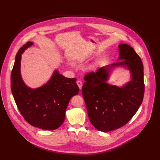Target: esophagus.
Masks as SVG:
<instances>
[{
	"instance_id": "obj_1",
	"label": "esophagus",
	"mask_w": 160,
	"mask_h": 160,
	"mask_svg": "<svg viewBox=\"0 0 160 160\" xmlns=\"http://www.w3.org/2000/svg\"><path fill=\"white\" fill-rule=\"evenodd\" d=\"M77 85H78V87H79V88L80 89H81V88H82V82L81 81L78 80V81H77Z\"/></svg>"
}]
</instances>
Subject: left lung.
<instances>
[{
  "label": "left lung",
  "instance_id": "obj_1",
  "mask_svg": "<svg viewBox=\"0 0 160 160\" xmlns=\"http://www.w3.org/2000/svg\"><path fill=\"white\" fill-rule=\"evenodd\" d=\"M118 49V59L123 61L86 74L82 87L90 122L104 132L126 124L139 109L144 96L143 65L140 57L128 44L119 45ZM120 65L131 70L132 80L122 88L109 85L106 81L110 70Z\"/></svg>",
  "mask_w": 160,
  "mask_h": 160
}]
</instances>
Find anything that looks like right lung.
<instances>
[{"instance_id":"1","label":"right lung","mask_w":160,"mask_h":160,"mask_svg":"<svg viewBox=\"0 0 160 160\" xmlns=\"http://www.w3.org/2000/svg\"><path fill=\"white\" fill-rule=\"evenodd\" d=\"M33 45L28 42L18 51L11 73V90L22 116L28 124L42 130H54L62 124L72 96L79 93L76 78H67L55 70L51 79L41 87L32 89L22 80L21 54Z\"/></svg>"}]
</instances>
